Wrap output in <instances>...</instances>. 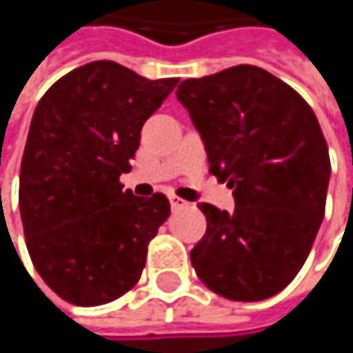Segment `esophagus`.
Here are the masks:
<instances>
[{"mask_svg":"<svg viewBox=\"0 0 353 353\" xmlns=\"http://www.w3.org/2000/svg\"><path fill=\"white\" fill-rule=\"evenodd\" d=\"M170 204H172V210H181V208H188V202L177 198V196H172L170 198Z\"/></svg>","mask_w":353,"mask_h":353,"instance_id":"34e87169","label":"esophagus"}]
</instances>
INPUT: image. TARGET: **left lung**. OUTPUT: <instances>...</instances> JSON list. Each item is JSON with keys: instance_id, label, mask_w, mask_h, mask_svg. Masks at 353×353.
Masks as SVG:
<instances>
[{"instance_id": "8db88e82", "label": "left lung", "mask_w": 353, "mask_h": 353, "mask_svg": "<svg viewBox=\"0 0 353 353\" xmlns=\"http://www.w3.org/2000/svg\"><path fill=\"white\" fill-rule=\"evenodd\" d=\"M202 137L210 174L233 188L235 210L202 202L206 235L190 251L198 278L229 301L284 290L317 237L331 176L311 106L261 67L237 65L177 85Z\"/></svg>"}]
</instances>
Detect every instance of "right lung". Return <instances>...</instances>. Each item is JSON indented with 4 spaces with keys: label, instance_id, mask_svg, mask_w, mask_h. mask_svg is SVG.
Returning <instances> with one entry per match:
<instances>
[{
    "label": "right lung",
    "instance_id": "1",
    "mask_svg": "<svg viewBox=\"0 0 353 353\" xmlns=\"http://www.w3.org/2000/svg\"><path fill=\"white\" fill-rule=\"evenodd\" d=\"M177 81L94 61L61 77L36 106L20 168V216L36 272L71 305L112 303L143 274L170 200L122 192L120 176L130 170L143 124Z\"/></svg>",
    "mask_w": 353,
    "mask_h": 353
}]
</instances>
